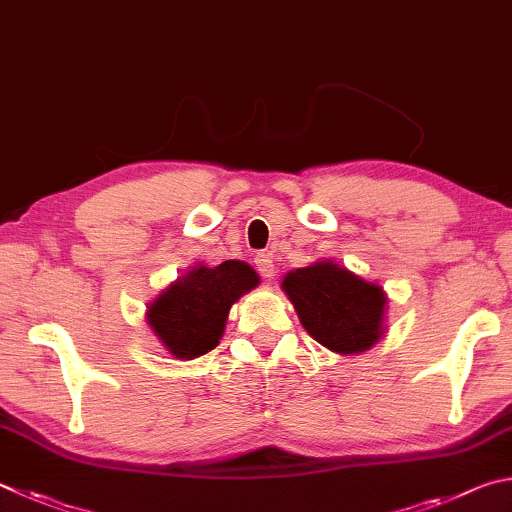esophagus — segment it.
<instances>
[{
	"instance_id": "34e87169",
	"label": "esophagus",
	"mask_w": 512,
	"mask_h": 512,
	"mask_svg": "<svg viewBox=\"0 0 512 512\" xmlns=\"http://www.w3.org/2000/svg\"><path fill=\"white\" fill-rule=\"evenodd\" d=\"M256 267H258V272H261V276L263 279H272L274 276V261H272V256L270 254H258L256 256Z\"/></svg>"
}]
</instances>
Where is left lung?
<instances>
[{"label":"left lung","mask_w":512,"mask_h":512,"mask_svg":"<svg viewBox=\"0 0 512 512\" xmlns=\"http://www.w3.org/2000/svg\"><path fill=\"white\" fill-rule=\"evenodd\" d=\"M281 290L308 335L337 355L373 348L387 333V292L330 258L283 276Z\"/></svg>","instance_id":"left-lung-1"}]
</instances>
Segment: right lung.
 Wrapping results in <instances>:
<instances>
[{"instance_id": "right-lung-1", "label": "right lung", "mask_w": 512, "mask_h": 512, "mask_svg": "<svg viewBox=\"0 0 512 512\" xmlns=\"http://www.w3.org/2000/svg\"><path fill=\"white\" fill-rule=\"evenodd\" d=\"M258 283L245 261L197 263L148 303L146 321L168 355L195 360L220 344L231 306Z\"/></svg>"}]
</instances>
